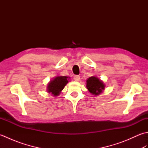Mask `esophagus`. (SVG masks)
<instances>
[{
    "label": "esophagus",
    "mask_w": 148,
    "mask_h": 148,
    "mask_svg": "<svg viewBox=\"0 0 148 148\" xmlns=\"http://www.w3.org/2000/svg\"><path fill=\"white\" fill-rule=\"evenodd\" d=\"M74 79L75 81H79L80 80V76H78V75H76V76H74Z\"/></svg>",
    "instance_id": "obj_1"
}]
</instances>
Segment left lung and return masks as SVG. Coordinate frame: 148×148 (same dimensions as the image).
I'll return each mask as SVG.
<instances>
[{"mask_svg":"<svg viewBox=\"0 0 148 148\" xmlns=\"http://www.w3.org/2000/svg\"><path fill=\"white\" fill-rule=\"evenodd\" d=\"M86 87L89 92L93 95H99L104 90V84L97 77H89L86 81Z\"/></svg>","mask_w":148,"mask_h":148,"instance_id":"obj_1","label":"left lung"}]
</instances>
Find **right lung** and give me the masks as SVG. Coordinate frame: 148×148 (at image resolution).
I'll list each match as a JSON object with an SVG mask.
<instances>
[{"label":"right lung","instance_id":"add662e5","mask_svg":"<svg viewBox=\"0 0 148 148\" xmlns=\"http://www.w3.org/2000/svg\"><path fill=\"white\" fill-rule=\"evenodd\" d=\"M67 78L68 77L67 76H58L55 77L48 84V92L51 93L54 96L58 95L68 83Z\"/></svg>","mask_w":148,"mask_h":148}]
</instances>
